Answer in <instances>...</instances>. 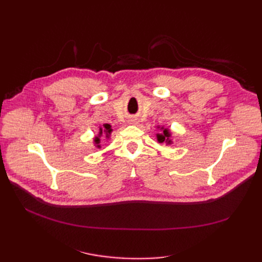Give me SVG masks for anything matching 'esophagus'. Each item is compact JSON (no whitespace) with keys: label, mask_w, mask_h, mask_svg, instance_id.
Masks as SVG:
<instances>
[{"label":"esophagus","mask_w":262,"mask_h":262,"mask_svg":"<svg viewBox=\"0 0 262 262\" xmlns=\"http://www.w3.org/2000/svg\"><path fill=\"white\" fill-rule=\"evenodd\" d=\"M129 123H131V124H136V123H137V119H130V120H129Z\"/></svg>","instance_id":"34e87169"}]
</instances>
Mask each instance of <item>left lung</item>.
Wrapping results in <instances>:
<instances>
[{"mask_svg":"<svg viewBox=\"0 0 262 262\" xmlns=\"http://www.w3.org/2000/svg\"><path fill=\"white\" fill-rule=\"evenodd\" d=\"M161 130H163L162 133L156 134L158 143H167V144H171V140H170L171 133H170V131H169L168 129H165L164 126H162Z\"/></svg>","mask_w":262,"mask_h":262,"instance_id":"obj_1","label":"left lung"}]
</instances>
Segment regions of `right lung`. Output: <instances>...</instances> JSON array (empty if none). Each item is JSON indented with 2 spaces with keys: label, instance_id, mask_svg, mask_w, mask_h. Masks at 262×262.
<instances>
[{
  "label": "right lung",
  "instance_id": "1",
  "mask_svg": "<svg viewBox=\"0 0 262 262\" xmlns=\"http://www.w3.org/2000/svg\"><path fill=\"white\" fill-rule=\"evenodd\" d=\"M112 131H113L112 125L108 124V123H105L104 125H102V128H99L98 137H95V139H94V143L96 144V147H100V145H99V143H100V137L104 136V134H105L106 138H109Z\"/></svg>",
  "mask_w": 262,
  "mask_h": 262
}]
</instances>
